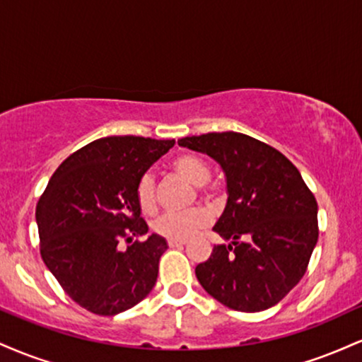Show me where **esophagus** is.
Wrapping results in <instances>:
<instances>
[{
  "label": "esophagus",
  "instance_id": "esophagus-1",
  "mask_svg": "<svg viewBox=\"0 0 362 362\" xmlns=\"http://www.w3.org/2000/svg\"><path fill=\"white\" fill-rule=\"evenodd\" d=\"M187 242L185 240H168V247L170 248H178V247H184Z\"/></svg>",
  "mask_w": 362,
  "mask_h": 362
}]
</instances>
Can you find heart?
<instances>
[{
    "label": "heart",
    "instance_id": "obj_1",
    "mask_svg": "<svg viewBox=\"0 0 362 362\" xmlns=\"http://www.w3.org/2000/svg\"><path fill=\"white\" fill-rule=\"evenodd\" d=\"M172 167L178 175H182L185 180L195 187H202L207 184L211 178V168L202 158L190 155L177 156L173 160ZM136 202L139 209L144 214L155 213L156 209V190H155V178L151 173H144L136 184L134 190ZM209 223V213L202 207H192V209L184 211V213H165L153 223V230L156 235L170 240H187L192 236L195 231L204 228Z\"/></svg>",
    "mask_w": 362,
    "mask_h": 362
}]
</instances>
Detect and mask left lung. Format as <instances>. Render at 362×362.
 <instances>
[{
  "label": "left lung",
  "instance_id": "8db88e82",
  "mask_svg": "<svg viewBox=\"0 0 362 362\" xmlns=\"http://www.w3.org/2000/svg\"><path fill=\"white\" fill-rule=\"evenodd\" d=\"M178 144L221 165L228 202L213 230L216 245L195 267L201 286L221 305L245 313L277 305L301 277L318 242L317 199L298 168L242 132H207Z\"/></svg>",
  "mask_w": 362,
  "mask_h": 362
}]
</instances>
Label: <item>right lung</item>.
<instances>
[{
    "label": "right lung",
    "instance_id": "right-lung-1",
    "mask_svg": "<svg viewBox=\"0 0 362 362\" xmlns=\"http://www.w3.org/2000/svg\"><path fill=\"white\" fill-rule=\"evenodd\" d=\"M175 139L109 136L66 158L37 202L40 255L81 308L102 317L138 305L155 288L167 240L148 233L136 184ZM120 239L131 243L120 251Z\"/></svg>",
    "mask_w": 362,
    "mask_h": 362
}]
</instances>
